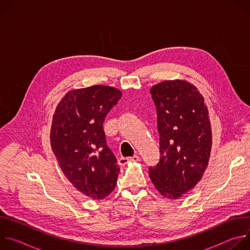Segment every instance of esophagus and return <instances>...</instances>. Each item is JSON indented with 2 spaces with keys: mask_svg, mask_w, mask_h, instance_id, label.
<instances>
[{
  "mask_svg": "<svg viewBox=\"0 0 250 250\" xmlns=\"http://www.w3.org/2000/svg\"><path fill=\"white\" fill-rule=\"evenodd\" d=\"M139 160V156L138 155H133L131 157H121L120 160H119V164L120 165H125L127 164L128 162H131V161H138Z\"/></svg>",
  "mask_w": 250,
  "mask_h": 250,
  "instance_id": "obj_1",
  "label": "esophagus"
}]
</instances>
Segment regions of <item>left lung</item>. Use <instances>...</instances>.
<instances>
[{
	"label": "left lung",
	"instance_id": "8db88e82",
	"mask_svg": "<svg viewBox=\"0 0 250 250\" xmlns=\"http://www.w3.org/2000/svg\"><path fill=\"white\" fill-rule=\"evenodd\" d=\"M160 160L149 167V177L164 197L177 200L191 191L208 167L211 128L204 97L185 80L154 85Z\"/></svg>",
	"mask_w": 250,
	"mask_h": 250
}]
</instances>
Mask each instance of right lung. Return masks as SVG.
Listing matches in <instances>:
<instances>
[{"instance_id":"1","label":"right lung","mask_w":250,"mask_h":250,"mask_svg":"<svg viewBox=\"0 0 250 250\" xmlns=\"http://www.w3.org/2000/svg\"><path fill=\"white\" fill-rule=\"evenodd\" d=\"M121 98L122 92L110 86L71 90L53 115L50 145L59 167L74 188L93 200L109 196L117 184L120 167L103 124Z\"/></svg>"}]
</instances>
